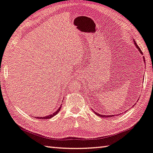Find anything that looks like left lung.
<instances>
[{
    "label": "left lung",
    "instance_id": "1",
    "mask_svg": "<svg viewBox=\"0 0 153 153\" xmlns=\"http://www.w3.org/2000/svg\"><path fill=\"white\" fill-rule=\"evenodd\" d=\"M134 45H135L136 47H137V48L138 49V51H140V53H141V54H143V52H142V51H141L140 49V48H139V47L138 46V45L137 44V43H136V41H135L134 40ZM143 61H144V63H145V59H144V57H143ZM145 64H146V63H145ZM145 66H146V65H145ZM94 113H95L96 115H98V116H100V117H102V118H108V117H112V116H114V115H110V116H108V115H107V116H106V115H101V114H99L98 113H97V112H94Z\"/></svg>",
    "mask_w": 153,
    "mask_h": 153
}]
</instances>
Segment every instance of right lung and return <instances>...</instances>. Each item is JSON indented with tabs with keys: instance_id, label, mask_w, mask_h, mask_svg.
<instances>
[{
	"instance_id": "add662e5",
	"label": "right lung",
	"mask_w": 153,
	"mask_h": 153,
	"mask_svg": "<svg viewBox=\"0 0 153 153\" xmlns=\"http://www.w3.org/2000/svg\"><path fill=\"white\" fill-rule=\"evenodd\" d=\"M62 105H61L60 107L57 110V111H55V112L54 113L51 114H50V115H49V116H43V117H42V116H41V117H37V118L41 119V120H42V119H49V118H51L52 117H53L54 116L56 115L57 114H58V112H59L60 110H61V108H62Z\"/></svg>"
}]
</instances>
